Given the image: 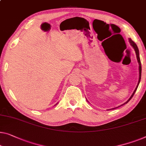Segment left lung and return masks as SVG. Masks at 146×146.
Here are the masks:
<instances>
[{
	"label": "left lung",
	"instance_id": "1",
	"mask_svg": "<svg viewBox=\"0 0 146 146\" xmlns=\"http://www.w3.org/2000/svg\"><path fill=\"white\" fill-rule=\"evenodd\" d=\"M129 42H130V45H131V46H132V47L134 48V50H135V52H136V58H137V60H138V64H139V80H138V85H137V86H136V89H135V90L134 91V92H133V94H132V96H130V98L128 99V100L126 101V102H125L124 103L123 105H124V104H126V103H127L128 101H129L131 99H132V98L133 97V96H134V94H135V92H136V90H137V88H138V85H139V84H140V80H141V62H140V55H139V50H138V47H137V45H136V44L134 43V41H132V39H130V38H129ZM120 105V106H122V105ZM120 106H119V107H120ZM116 108H117V107H116ZM116 108H113V109H116ZM111 110V109H110Z\"/></svg>",
	"mask_w": 146,
	"mask_h": 146
}]
</instances>
